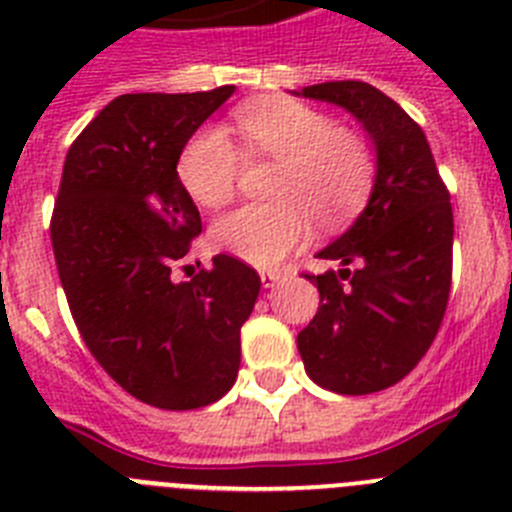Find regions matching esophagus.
Listing matches in <instances>:
<instances>
[{"mask_svg":"<svg viewBox=\"0 0 512 512\" xmlns=\"http://www.w3.org/2000/svg\"><path fill=\"white\" fill-rule=\"evenodd\" d=\"M259 277H261V284H264V287L269 289V287H274V284H277L279 279H282V271L264 269V271H259Z\"/></svg>","mask_w":512,"mask_h":512,"instance_id":"obj_1","label":"esophagus"}]
</instances>
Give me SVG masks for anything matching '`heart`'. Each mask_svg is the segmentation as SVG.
<instances>
[{
    "label": "heart",
    "instance_id": "1",
    "mask_svg": "<svg viewBox=\"0 0 512 512\" xmlns=\"http://www.w3.org/2000/svg\"><path fill=\"white\" fill-rule=\"evenodd\" d=\"M235 130L251 156L274 158L271 202H253L215 223L223 251L256 266L282 261L310 235L312 217L333 225L364 202L374 179V153L361 135L295 99L248 104L235 112ZM179 179L200 205L217 210L235 197L243 151L223 128L189 138L179 156Z\"/></svg>",
    "mask_w": 512,
    "mask_h": 512
}]
</instances>
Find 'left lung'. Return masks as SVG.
<instances>
[{
	"instance_id": "1",
	"label": "left lung",
	"mask_w": 512,
	"mask_h": 512,
	"mask_svg": "<svg viewBox=\"0 0 512 512\" xmlns=\"http://www.w3.org/2000/svg\"><path fill=\"white\" fill-rule=\"evenodd\" d=\"M297 97L343 107L364 125L377 174L364 212L305 274L320 307L297 336L307 377L338 395H369L408 377L431 348L451 289L454 212L418 122L366 81L312 84Z\"/></svg>"
}]
</instances>
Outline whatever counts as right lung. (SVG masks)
<instances>
[{
	"label": "right lung",
	"mask_w": 512,
	"mask_h": 512,
	"mask_svg": "<svg viewBox=\"0 0 512 512\" xmlns=\"http://www.w3.org/2000/svg\"><path fill=\"white\" fill-rule=\"evenodd\" d=\"M233 92L115 97L71 143L53 207V256L81 338L122 390L161 410L205 408L233 387L261 289L228 253L174 279L202 233L176 164Z\"/></svg>",
	"instance_id": "obj_1"
}]
</instances>
